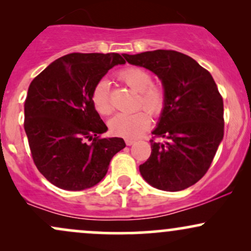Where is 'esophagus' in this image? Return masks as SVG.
<instances>
[{
	"label": "esophagus",
	"instance_id": "obj_1",
	"mask_svg": "<svg viewBox=\"0 0 251 251\" xmlns=\"http://www.w3.org/2000/svg\"><path fill=\"white\" fill-rule=\"evenodd\" d=\"M125 143H126V145L131 146V145H133V144L135 143V140H133V139H126Z\"/></svg>",
	"mask_w": 251,
	"mask_h": 251
}]
</instances>
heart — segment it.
Listing matches in <instances>:
<instances>
[{"mask_svg": "<svg viewBox=\"0 0 251 251\" xmlns=\"http://www.w3.org/2000/svg\"><path fill=\"white\" fill-rule=\"evenodd\" d=\"M118 79L133 89L139 92L137 107H144L152 116H158L165 106V92L159 85L152 83V75L149 71L139 67H128L118 73ZM94 108L101 116H108L113 111L109 97L108 82L100 80L94 86L91 96ZM151 123L150 116L145 111H138L131 114H117L109 120V129L119 137L138 138L148 129Z\"/></svg>", "mask_w": 251, "mask_h": 251, "instance_id": "obj_1", "label": "heart"}]
</instances>
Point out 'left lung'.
Returning <instances> with one entry per match:
<instances>
[{
  "instance_id": "left-lung-1",
  "label": "left lung",
  "mask_w": 251,
  "mask_h": 251,
  "mask_svg": "<svg viewBox=\"0 0 251 251\" xmlns=\"http://www.w3.org/2000/svg\"><path fill=\"white\" fill-rule=\"evenodd\" d=\"M126 61L153 72L163 83L165 106L152 134L151 155L139 166L150 185L180 191L206 174L223 139V99L214 77L196 60L176 50L128 55Z\"/></svg>"
}]
</instances>
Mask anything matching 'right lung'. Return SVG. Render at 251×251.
<instances>
[{"label": "right lung", "mask_w": 251, "mask_h": 251, "mask_svg": "<svg viewBox=\"0 0 251 251\" xmlns=\"http://www.w3.org/2000/svg\"><path fill=\"white\" fill-rule=\"evenodd\" d=\"M124 63L117 53H72L30 82L25 131L37 170L57 188L80 191L97 185L126 146L123 138H100L107 126L91 100L98 81Z\"/></svg>", "instance_id": "add662e5"}]
</instances>
